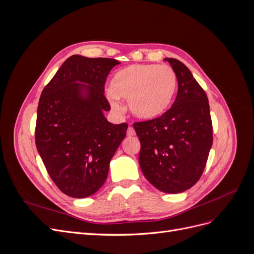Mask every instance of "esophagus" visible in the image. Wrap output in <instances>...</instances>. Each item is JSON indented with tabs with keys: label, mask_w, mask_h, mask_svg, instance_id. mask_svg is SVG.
Segmentation results:
<instances>
[{
	"label": "esophagus",
	"mask_w": 254,
	"mask_h": 254,
	"mask_svg": "<svg viewBox=\"0 0 254 254\" xmlns=\"http://www.w3.org/2000/svg\"><path fill=\"white\" fill-rule=\"evenodd\" d=\"M134 134H135V131H134L133 127H129V128L127 129V135H128V136H132V135H134Z\"/></svg>",
	"instance_id": "34e87169"
}]
</instances>
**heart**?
Returning <instances> with one entry per match:
<instances>
[{
	"label": "heart",
	"instance_id": "b5f03b06",
	"mask_svg": "<svg viewBox=\"0 0 254 254\" xmlns=\"http://www.w3.org/2000/svg\"><path fill=\"white\" fill-rule=\"evenodd\" d=\"M110 88L108 99L115 109H121L118 97L128 99L129 110L135 118L152 120L172 104L177 77L168 65L133 64L115 73Z\"/></svg>",
	"mask_w": 254,
	"mask_h": 254
}]
</instances>
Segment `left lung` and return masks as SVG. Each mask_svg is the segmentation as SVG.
Instances as JSON below:
<instances>
[{"instance_id": "1", "label": "left lung", "mask_w": 254, "mask_h": 254, "mask_svg": "<svg viewBox=\"0 0 254 254\" xmlns=\"http://www.w3.org/2000/svg\"><path fill=\"white\" fill-rule=\"evenodd\" d=\"M178 80L171 109L160 118L134 123L141 142L139 163L153 187L168 194L190 189L200 179L213 143L207 96L181 61L165 58Z\"/></svg>"}]
</instances>
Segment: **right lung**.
I'll return each mask as SVG.
<instances>
[{"label": "right lung", "mask_w": 254, "mask_h": 254, "mask_svg": "<svg viewBox=\"0 0 254 254\" xmlns=\"http://www.w3.org/2000/svg\"><path fill=\"white\" fill-rule=\"evenodd\" d=\"M119 64L73 55L41 93L36 146L54 183L70 197L86 198L102 188L126 136V123L112 124L104 114L110 110L105 81Z\"/></svg>", "instance_id": "add662e5"}]
</instances>
